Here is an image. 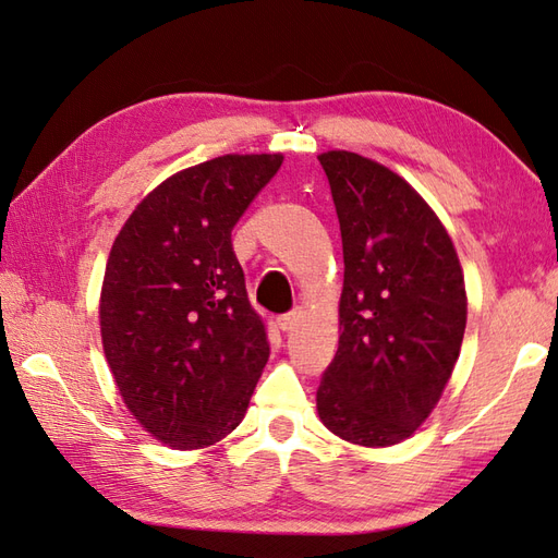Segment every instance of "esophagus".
<instances>
[{"label": "esophagus", "mask_w": 558, "mask_h": 558, "mask_svg": "<svg viewBox=\"0 0 558 558\" xmlns=\"http://www.w3.org/2000/svg\"><path fill=\"white\" fill-rule=\"evenodd\" d=\"M301 317H303L301 310H293V312H289V315H281L277 319V326H279L283 333H291V331L298 329V324H301Z\"/></svg>", "instance_id": "obj_1"}]
</instances>
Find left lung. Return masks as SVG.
Segmentation results:
<instances>
[{"instance_id": "left-lung-1", "label": "left lung", "mask_w": 558, "mask_h": 558, "mask_svg": "<svg viewBox=\"0 0 558 558\" xmlns=\"http://www.w3.org/2000/svg\"><path fill=\"white\" fill-rule=\"evenodd\" d=\"M343 239L338 350L317 390L333 436L390 447L436 410L466 329L454 243L416 189L352 151L317 156Z\"/></svg>"}]
</instances>
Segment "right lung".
<instances>
[{"label":"right lung","instance_id":"add662e5","mask_svg":"<svg viewBox=\"0 0 558 558\" xmlns=\"http://www.w3.org/2000/svg\"><path fill=\"white\" fill-rule=\"evenodd\" d=\"M281 154H227L148 192L108 253L99 326L128 412L170 450L220 442L246 416L269 341L232 229Z\"/></svg>","mask_w":558,"mask_h":558}]
</instances>
